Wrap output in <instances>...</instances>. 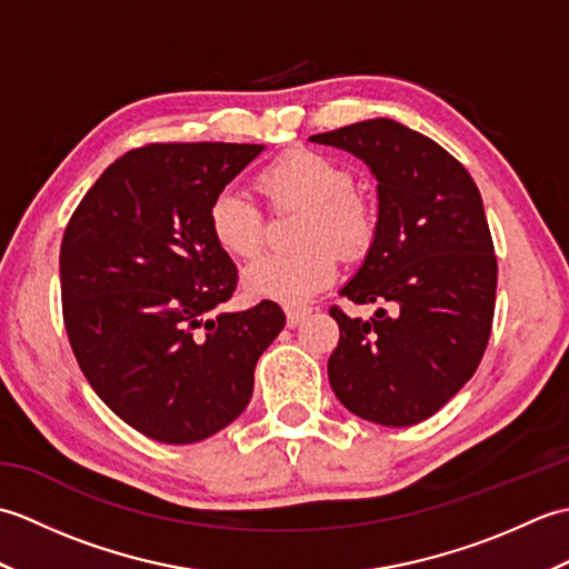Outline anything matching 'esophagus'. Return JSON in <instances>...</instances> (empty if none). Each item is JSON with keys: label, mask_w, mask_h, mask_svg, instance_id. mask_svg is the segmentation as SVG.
Here are the masks:
<instances>
[{"label": "esophagus", "mask_w": 569, "mask_h": 569, "mask_svg": "<svg viewBox=\"0 0 569 569\" xmlns=\"http://www.w3.org/2000/svg\"><path fill=\"white\" fill-rule=\"evenodd\" d=\"M310 316V308L306 306H286V322L288 328H298L300 322Z\"/></svg>", "instance_id": "34e87169"}]
</instances>
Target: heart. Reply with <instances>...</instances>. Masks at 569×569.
<instances>
[{
    "label": "heart",
    "instance_id": "1",
    "mask_svg": "<svg viewBox=\"0 0 569 569\" xmlns=\"http://www.w3.org/2000/svg\"><path fill=\"white\" fill-rule=\"evenodd\" d=\"M349 168L310 149H293L263 166L257 190L271 208H303L298 244L288 253H266L241 273L247 296L278 303H306L337 276V252L357 259L373 239V212L352 190ZM214 244L234 259L257 257L263 244V217L234 190L214 196L208 210Z\"/></svg>",
    "mask_w": 569,
    "mask_h": 569
}]
</instances>
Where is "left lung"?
Returning <instances> with one entry per match:
<instances>
[{"label":"left lung","instance_id":"1","mask_svg":"<svg viewBox=\"0 0 569 569\" xmlns=\"http://www.w3.org/2000/svg\"><path fill=\"white\" fill-rule=\"evenodd\" d=\"M310 141L349 151L377 178L379 217L365 263L340 296L328 377L355 416L389 428L430 418L477 371L497 303V257L479 188L440 143L393 119H367Z\"/></svg>","mask_w":569,"mask_h":569}]
</instances>
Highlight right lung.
Instances as JSON below:
<instances>
[{
  "label": "right lung",
  "instance_id": "1",
  "mask_svg": "<svg viewBox=\"0 0 569 569\" xmlns=\"http://www.w3.org/2000/svg\"><path fill=\"white\" fill-rule=\"evenodd\" d=\"M261 143H149L117 159L60 244L68 340L102 401L151 440L190 445L247 408L253 369L286 316L271 300L214 312L237 269L214 244V196Z\"/></svg>",
  "mask_w": 569,
  "mask_h": 569
}]
</instances>
